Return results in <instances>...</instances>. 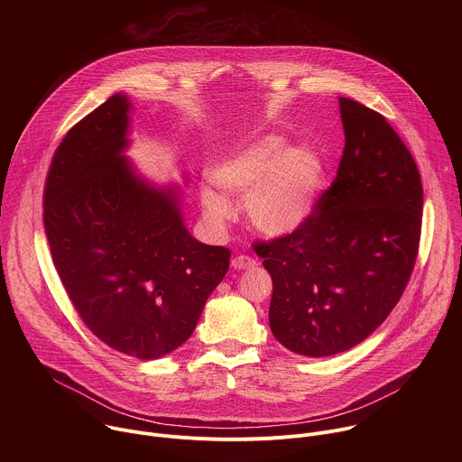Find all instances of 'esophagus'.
Instances as JSON below:
<instances>
[{
  "instance_id": "1",
  "label": "esophagus",
  "mask_w": 462,
  "mask_h": 462,
  "mask_svg": "<svg viewBox=\"0 0 462 462\" xmlns=\"http://www.w3.org/2000/svg\"><path fill=\"white\" fill-rule=\"evenodd\" d=\"M257 265V261L250 255H245V254H239L232 259V267L237 269V271H248V269H254Z\"/></svg>"
}]
</instances>
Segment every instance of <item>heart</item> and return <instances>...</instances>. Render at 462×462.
<instances>
[{"label": "heart", "instance_id": "b5f03b06", "mask_svg": "<svg viewBox=\"0 0 462 462\" xmlns=\"http://www.w3.org/2000/svg\"><path fill=\"white\" fill-rule=\"evenodd\" d=\"M210 179L225 195H247L245 210L259 232L285 236L316 208L325 186V164L312 148H287L285 139L267 135L221 155L212 164ZM219 191L203 188L201 203L212 221L225 223L232 207Z\"/></svg>", "mask_w": 462, "mask_h": 462}]
</instances>
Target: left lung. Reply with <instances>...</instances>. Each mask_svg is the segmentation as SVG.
Segmentation results:
<instances>
[{
  "mask_svg": "<svg viewBox=\"0 0 462 462\" xmlns=\"http://www.w3.org/2000/svg\"><path fill=\"white\" fill-rule=\"evenodd\" d=\"M338 102L346 146L333 184L301 226L252 245L273 278V335L312 358L355 347L387 318L422 226L420 173L397 131L356 100Z\"/></svg>",
  "mask_w": 462,
  "mask_h": 462,
  "instance_id": "1",
  "label": "left lung"
}]
</instances>
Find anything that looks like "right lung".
Instances as JSON below:
<instances>
[{"mask_svg": "<svg viewBox=\"0 0 462 462\" xmlns=\"http://www.w3.org/2000/svg\"><path fill=\"white\" fill-rule=\"evenodd\" d=\"M127 111L116 93L68 131L47 171L43 225L89 331L118 353L155 360L191 337L230 250L193 239L173 191L131 170Z\"/></svg>", "mask_w": 462, "mask_h": 462, "instance_id": "1", "label": "right lung"}]
</instances>
